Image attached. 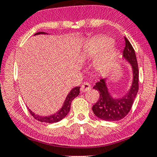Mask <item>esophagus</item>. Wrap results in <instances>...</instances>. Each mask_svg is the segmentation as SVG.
<instances>
[{
	"mask_svg": "<svg viewBox=\"0 0 157 157\" xmlns=\"http://www.w3.org/2000/svg\"><path fill=\"white\" fill-rule=\"evenodd\" d=\"M91 85L89 84V83L87 82H85L83 83L82 85L81 86V92H86V91H89L91 89Z\"/></svg>",
	"mask_w": 157,
	"mask_h": 157,
	"instance_id": "obj_1",
	"label": "esophagus"
}]
</instances>
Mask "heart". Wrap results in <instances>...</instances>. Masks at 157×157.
<instances>
[{
	"mask_svg": "<svg viewBox=\"0 0 157 157\" xmlns=\"http://www.w3.org/2000/svg\"><path fill=\"white\" fill-rule=\"evenodd\" d=\"M113 39L107 36H97L89 41L84 49L83 55L85 58H96L94 66L100 73H107L115 66L117 58V51L112 45Z\"/></svg>",
	"mask_w": 157,
	"mask_h": 157,
	"instance_id": "heart-1",
	"label": "heart"
}]
</instances>
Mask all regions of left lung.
I'll return each instance as SVG.
<instances>
[{"label": "left lung", "mask_w": 157, "mask_h": 157, "mask_svg": "<svg viewBox=\"0 0 157 157\" xmlns=\"http://www.w3.org/2000/svg\"><path fill=\"white\" fill-rule=\"evenodd\" d=\"M125 47L123 58L129 63L132 70V82L128 91L116 97L109 91L107 85L108 78H102L95 83L93 89L99 93V99L93 105V113L105 121H117L125 117L131 110L138 91V66L136 52L131 44L125 37Z\"/></svg>", "instance_id": "left-lung-1"}]
</instances>
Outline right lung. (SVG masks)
<instances>
[{
    "label": "right lung",
    "instance_id": "obj_1",
    "mask_svg": "<svg viewBox=\"0 0 157 157\" xmlns=\"http://www.w3.org/2000/svg\"><path fill=\"white\" fill-rule=\"evenodd\" d=\"M45 32H37L34 35H37V34H46ZM80 87L76 86L73 88L70 91V92L68 94L66 99H65L63 104L62 107L60 109H58L56 113L52 115H48V116H42L39 115L37 114H35L34 112H32L29 107H27L29 109V113L31 115L33 116L34 119H36V121H39L40 122H43V123H57V122L60 121L61 120H63L64 117H66V116L68 115L69 111L71 109V104L72 102V101L76 98L77 96H78L79 93H80Z\"/></svg>",
    "mask_w": 157,
    "mask_h": 157
}]
</instances>
